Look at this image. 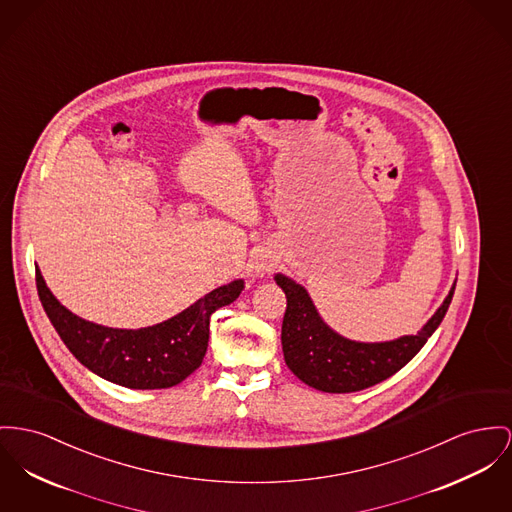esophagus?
I'll list each match as a JSON object with an SVG mask.
<instances>
[{
  "instance_id": "obj_1",
  "label": "esophagus",
  "mask_w": 512,
  "mask_h": 512,
  "mask_svg": "<svg viewBox=\"0 0 512 512\" xmlns=\"http://www.w3.org/2000/svg\"><path fill=\"white\" fill-rule=\"evenodd\" d=\"M273 266H275V260H273L270 254H266V252H262V254H258L256 258H254V262H252V272L256 273V275H264V273L272 272Z\"/></svg>"
}]
</instances>
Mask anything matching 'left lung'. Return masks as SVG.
Returning a JSON list of instances; mask_svg holds the SVG:
<instances>
[{"mask_svg":"<svg viewBox=\"0 0 512 512\" xmlns=\"http://www.w3.org/2000/svg\"><path fill=\"white\" fill-rule=\"evenodd\" d=\"M275 281L287 297L281 326L287 367L308 386L332 394L365 390L406 367L443 322L456 287L454 283L441 308L415 336L384 343H359L330 330L299 283L281 273L275 275Z\"/></svg>","mask_w":512,"mask_h":512,"instance_id":"obj_1","label":"left lung"}]
</instances>
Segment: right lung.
Masks as SVG:
<instances>
[{"instance_id":"1","label":"right lung","mask_w":512,"mask_h":512,"mask_svg":"<svg viewBox=\"0 0 512 512\" xmlns=\"http://www.w3.org/2000/svg\"><path fill=\"white\" fill-rule=\"evenodd\" d=\"M242 287L240 279L217 287L157 326L116 330L87 322L62 307L36 268L40 303L73 357L95 375L134 390L171 388L192 375L204 361L211 314L231 305Z\"/></svg>"}]
</instances>
